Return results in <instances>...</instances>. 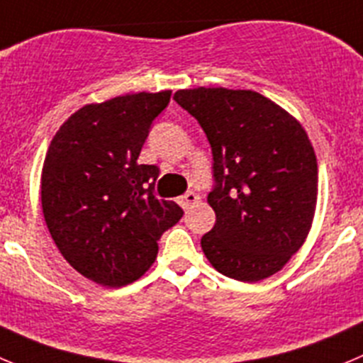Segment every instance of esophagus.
I'll return each mask as SVG.
<instances>
[{
  "label": "esophagus",
  "mask_w": 363,
  "mask_h": 363,
  "mask_svg": "<svg viewBox=\"0 0 363 363\" xmlns=\"http://www.w3.org/2000/svg\"><path fill=\"white\" fill-rule=\"evenodd\" d=\"M199 201H201V197H199L195 191H188V193H184L182 197H179V204H181L184 209H189L191 206L197 204Z\"/></svg>",
  "instance_id": "obj_1"
}]
</instances>
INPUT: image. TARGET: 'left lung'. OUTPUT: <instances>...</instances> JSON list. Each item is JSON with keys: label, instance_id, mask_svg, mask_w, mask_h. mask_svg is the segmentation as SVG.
Returning <instances> with one entry per match:
<instances>
[{"label": "left lung", "instance_id": "8db88e82", "mask_svg": "<svg viewBox=\"0 0 363 363\" xmlns=\"http://www.w3.org/2000/svg\"><path fill=\"white\" fill-rule=\"evenodd\" d=\"M174 100L208 135L216 222L201 240L213 267L231 279L279 272L310 233L317 157L299 121L256 91L199 87Z\"/></svg>", "mask_w": 363, "mask_h": 363}]
</instances>
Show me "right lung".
Wrapping results in <instances>:
<instances>
[{
	"label": "right lung",
	"mask_w": 363,
	"mask_h": 363,
	"mask_svg": "<svg viewBox=\"0 0 363 363\" xmlns=\"http://www.w3.org/2000/svg\"><path fill=\"white\" fill-rule=\"evenodd\" d=\"M172 91L116 96L71 114L48 148L40 204L66 262L104 286H125L157 256L184 211L154 195L155 164H140L150 125Z\"/></svg>",
	"instance_id": "1"
}]
</instances>
